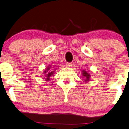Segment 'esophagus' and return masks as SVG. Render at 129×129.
<instances>
[{
	"label": "esophagus",
	"mask_w": 129,
	"mask_h": 129,
	"mask_svg": "<svg viewBox=\"0 0 129 129\" xmlns=\"http://www.w3.org/2000/svg\"><path fill=\"white\" fill-rule=\"evenodd\" d=\"M72 66V63H66V66L67 67H71Z\"/></svg>",
	"instance_id": "1"
}]
</instances>
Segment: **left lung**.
Here are the masks:
<instances>
[{
    "instance_id": "left-lung-1",
    "label": "left lung",
    "mask_w": 129,
    "mask_h": 129,
    "mask_svg": "<svg viewBox=\"0 0 129 129\" xmlns=\"http://www.w3.org/2000/svg\"><path fill=\"white\" fill-rule=\"evenodd\" d=\"M82 75V78L83 80H84V82H88L90 80V77L91 75L90 74V73L87 71L86 70H82L81 71Z\"/></svg>"
}]
</instances>
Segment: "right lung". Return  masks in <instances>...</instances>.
<instances>
[{"label":"right lung","instance_id":"add662e5","mask_svg":"<svg viewBox=\"0 0 129 129\" xmlns=\"http://www.w3.org/2000/svg\"><path fill=\"white\" fill-rule=\"evenodd\" d=\"M56 66V65H55ZM55 65H52V66H50V65H49L47 66V67L44 70V72H43L42 74L45 75V77H44V79H45V81L47 82H49V80H50V77L52 76H54V74L55 73V70L57 69V67H58V66H57V67L56 68H54L53 67H55Z\"/></svg>","mask_w":129,"mask_h":129}]
</instances>
